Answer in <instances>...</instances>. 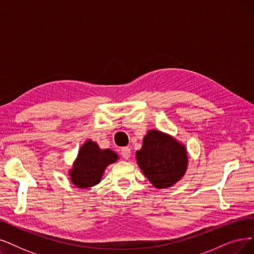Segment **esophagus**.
<instances>
[{"instance_id": "1", "label": "esophagus", "mask_w": 254, "mask_h": 254, "mask_svg": "<svg viewBox=\"0 0 254 254\" xmlns=\"http://www.w3.org/2000/svg\"><path fill=\"white\" fill-rule=\"evenodd\" d=\"M121 155H122V157L125 158V159H129V158H130V155H131V150H130V148H128V147L122 148V149H121Z\"/></svg>"}]
</instances>
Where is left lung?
I'll return each mask as SVG.
<instances>
[{"mask_svg": "<svg viewBox=\"0 0 254 254\" xmlns=\"http://www.w3.org/2000/svg\"><path fill=\"white\" fill-rule=\"evenodd\" d=\"M135 157L144 175L156 189L174 186L188 168L185 145L158 130H150L144 136Z\"/></svg>", "mask_w": 254, "mask_h": 254, "instance_id": "obj_1", "label": "left lung"}]
</instances>
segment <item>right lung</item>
Returning a JSON list of instances; mask_svg holds the SVG:
<instances>
[{
	"label": "right lung",
	"instance_id": "obj_1",
	"mask_svg": "<svg viewBox=\"0 0 254 254\" xmlns=\"http://www.w3.org/2000/svg\"><path fill=\"white\" fill-rule=\"evenodd\" d=\"M118 158L113 150L100 149L97 143L88 139L80 148L73 168L69 170L70 180L79 189L94 187L101 181L106 167Z\"/></svg>",
	"mask_w": 254,
	"mask_h": 254
}]
</instances>
